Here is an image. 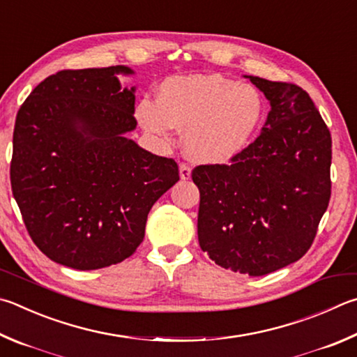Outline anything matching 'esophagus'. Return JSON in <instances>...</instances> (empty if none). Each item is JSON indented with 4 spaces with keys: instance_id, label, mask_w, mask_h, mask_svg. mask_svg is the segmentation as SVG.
<instances>
[{
    "instance_id": "34e87169",
    "label": "esophagus",
    "mask_w": 357,
    "mask_h": 357,
    "mask_svg": "<svg viewBox=\"0 0 357 357\" xmlns=\"http://www.w3.org/2000/svg\"><path fill=\"white\" fill-rule=\"evenodd\" d=\"M179 176H181V179H183V181L190 179V176H192L190 167L185 165V164H179Z\"/></svg>"
}]
</instances>
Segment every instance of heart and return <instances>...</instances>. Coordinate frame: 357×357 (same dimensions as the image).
<instances>
[{
  "label": "heart",
  "mask_w": 357,
  "mask_h": 357,
  "mask_svg": "<svg viewBox=\"0 0 357 357\" xmlns=\"http://www.w3.org/2000/svg\"><path fill=\"white\" fill-rule=\"evenodd\" d=\"M264 98L251 84L222 75H190L165 79L158 101L142 100L135 116L146 132L170 139L185 128L184 145L192 159L226 164L255 137L264 116Z\"/></svg>",
  "instance_id": "b5f03b06"
}]
</instances>
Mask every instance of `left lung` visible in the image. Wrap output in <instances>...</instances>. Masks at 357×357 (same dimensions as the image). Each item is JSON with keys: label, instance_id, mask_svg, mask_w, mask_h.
Wrapping results in <instances>:
<instances>
[{"label": "left lung", "instance_id": "8db88e82", "mask_svg": "<svg viewBox=\"0 0 357 357\" xmlns=\"http://www.w3.org/2000/svg\"><path fill=\"white\" fill-rule=\"evenodd\" d=\"M270 102L261 135L229 165H199L198 242L213 262L262 276L301 259L331 198V134L301 87L245 76Z\"/></svg>", "mask_w": 357, "mask_h": 357}]
</instances>
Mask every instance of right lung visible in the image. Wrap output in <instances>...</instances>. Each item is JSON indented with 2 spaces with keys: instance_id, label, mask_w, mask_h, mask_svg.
<instances>
[{
  "instance_id": "obj_1",
  "label": "right lung",
  "mask_w": 357,
  "mask_h": 357,
  "mask_svg": "<svg viewBox=\"0 0 357 357\" xmlns=\"http://www.w3.org/2000/svg\"><path fill=\"white\" fill-rule=\"evenodd\" d=\"M126 66L62 70L17 114L12 193L38 250L76 270L125 261L145 237L148 212L179 181L178 164L128 139L135 87Z\"/></svg>"
}]
</instances>
